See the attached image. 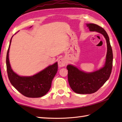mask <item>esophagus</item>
<instances>
[{
    "label": "esophagus",
    "instance_id": "34e87169",
    "mask_svg": "<svg viewBox=\"0 0 122 122\" xmlns=\"http://www.w3.org/2000/svg\"><path fill=\"white\" fill-rule=\"evenodd\" d=\"M66 64V60L64 58L60 59L58 61V65L60 67L64 66Z\"/></svg>",
    "mask_w": 122,
    "mask_h": 122
}]
</instances>
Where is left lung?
I'll return each instance as SVG.
<instances>
[{
	"instance_id": "1",
	"label": "left lung",
	"mask_w": 122,
	"mask_h": 122,
	"mask_svg": "<svg viewBox=\"0 0 122 122\" xmlns=\"http://www.w3.org/2000/svg\"><path fill=\"white\" fill-rule=\"evenodd\" d=\"M86 25L91 31H97L104 36L107 43V54L104 66L95 72L86 73L72 65L66 66L70 86L78 94H92L97 92L109 79L113 66V52L107 33L103 28L96 24Z\"/></svg>"
}]
</instances>
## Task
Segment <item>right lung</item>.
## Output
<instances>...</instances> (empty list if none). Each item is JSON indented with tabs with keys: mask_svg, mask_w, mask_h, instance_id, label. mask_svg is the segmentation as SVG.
Listing matches in <instances>:
<instances>
[{
	"mask_svg": "<svg viewBox=\"0 0 122 122\" xmlns=\"http://www.w3.org/2000/svg\"><path fill=\"white\" fill-rule=\"evenodd\" d=\"M12 38L6 57L7 71L10 83L18 91L25 97L32 98L43 97L48 92L51 86L52 81L58 71V62L48 66L33 76H18L11 68L9 60V48Z\"/></svg>",
	"mask_w": 122,
	"mask_h": 122,
	"instance_id": "add662e5",
	"label": "right lung"
}]
</instances>
